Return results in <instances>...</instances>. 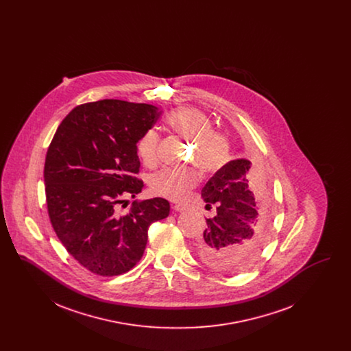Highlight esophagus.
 <instances>
[{"mask_svg": "<svg viewBox=\"0 0 351 351\" xmlns=\"http://www.w3.org/2000/svg\"><path fill=\"white\" fill-rule=\"evenodd\" d=\"M172 208H173L176 212H183V210H185V209L188 208V205H186V204H175Z\"/></svg>", "mask_w": 351, "mask_h": 351, "instance_id": "esophagus-1", "label": "esophagus"}]
</instances>
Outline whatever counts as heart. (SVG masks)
<instances>
[{
    "mask_svg": "<svg viewBox=\"0 0 351 351\" xmlns=\"http://www.w3.org/2000/svg\"><path fill=\"white\" fill-rule=\"evenodd\" d=\"M168 128L192 142L191 160L202 172L215 173L230 159V145L228 136L213 130L212 122L206 114L195 108H178L171 110L166 117ZM160 136L155 129H149L136 141V154L147 167H155L159 160ZM199 173L195 168L172 169L165 168L151 179V191L155 195L171 200H184L199 184Z\"/></svg>",
    "mask_w": 351,
    "mask_h": 351,
    "instance_id": "obj_1",
    "label": "heart"
}]
</instances>
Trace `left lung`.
<instances>
[{"label": "left lung", "instance_id": "left-lung-1", "mask_svg": "<svg viewBox=\"0 0 351 351\" xmlns=\"http://www.w3.org/2000/svg\"><path fill=\"white\" fill-rule=\"evenodd\" d=\"M201 196L206 209L216 208L206 218V229L196 242L201 261L223 272L249 267L262 251L265 235L261 210L265 208L263 172L247 159L225 165L205 184Z\"/></svg>", "mask_w": 351, "mask_h": 351}]
</instances>
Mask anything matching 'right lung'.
<instances>
[{
	"instance_id": "obj_1",
	"label": "right lung",
	"mask_w": 351,
	"mask_h": 351,
	"mask_svg": "<svg viewBox=\"0 0 351 351\" xmlns=\"http://www.w3.org/2000/svg\"><path fill=\"white\" fill-rule=\"evenodd\" d=\"M159 116L149 104L86 102L51 141L45 163L51 225L66 250L96 275L130 271L143 256L149 226L169 215V202L160 197L134 201L126 215L119 212L145 186L136 176V141Z\"/></svg>"
}]
</instances>
